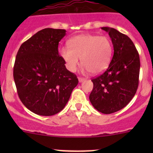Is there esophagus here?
I'll return each instance as SVG.
<instances>
[{
  "label": "esophagus",
  "instance_id": "esophagus-1",
  "mask_svg": "<svg viewBox=\"0 0 153 153\" xmlns=\"http://www.w3.org/2000/svg\"><path fill=\"white\" fill-rule=\"evenodd\" d=\"M85 81V79H84V78H78V81H79L80 83L83 82V81Z\"/></svg>",
  "mask_w": 153,
  "mask_h": 153
}]
</instances>
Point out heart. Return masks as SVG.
Masks as SVG:
<instances>
[{
	"label": "heart",
	"instance_id": "b5f03b06",
	"mask_svg": "<svg viewBox=\"0 0 153 153\" xmlns=\"http://www.w3.org/2000/svg\"><path fill=\"white\" fill-rule=\"evenodd\" d=\"M68 44L69 47L60 49V55L71 72L76 70L81 58L83 72L100 74L108 67L112 59L113 47L107 37L84 34L73 37Z\"/></svg>",
	"mask_w": 153,
	"mask_h": 153
}]
</instances>
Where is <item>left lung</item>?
I'll return each mask as SVG.
<instances>
[{"mask_svg": "<svg viewBox=\"0 0 153 153\" xmlns=\"http://www.w3.org/2000/svg\"><path fill=\"white\" fill-rule=\"evenodd\" d=\"M108 32L114 54L107 69L92 80L89 101L98 112L111 114L123 109L136 93L140 72L138 52L132 40L115 29L102 27Z\"/></svg>", "mask_w": 153, "mask_h": 153, "instance_id": "1", "label": "left lung"}]
</instances>
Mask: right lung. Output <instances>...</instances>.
<instances>
[{"label":"right lung","instance_id":"1","mask_svg":"<svg viewBox=\"0 0 153 153\" xmlns=\"http://www.w3.org/2000/svg\"><path fill=\"white\" fill-rule=\"evenodd\" d=\"M66 32L42 29L23 43L17 53L13 76L18 96L37 115L58 113L78 84L76 75L67 70L58 54V44Z\"/></svg>","mask_w":153,"mask_h":153}]
</instances>
